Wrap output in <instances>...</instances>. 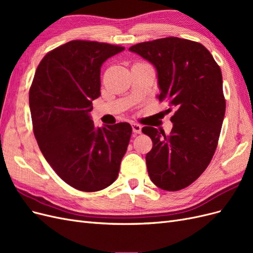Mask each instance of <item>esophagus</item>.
Masks as SVG:
<instances>
[{
	"label": "esophagus",
	"mask_w": 253,
	"mask_h": 253,
	"mask_svg": "<svg viewBox=\"0 0 253 253\" xmlns=\"http://www.w3.org/2000/svg\"><path fill=\"white\" fill-rule=\"evenodd\" d=\"M132 128L134 134H140L141 133V126L138 124H132Z\"/></svg>",
	"instance_id": "1"
}]
</instances>
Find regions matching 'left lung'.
Wrapping results in <instances>:
<instances>
[{"mask_svg":"<svg viewBox=\"0 0 253 253\" xmlns=\"http://www.w3.org/2000/svg\"><path fill=\"white\" fill-rule=\"evenodd\" d=\"M128 50L154 65L158 100L175 111L170 136L142 127L153 141L145 155L149 176L160 189L181 190L200 177L217 147L226 111L220 68L204 45L176 37L138 43Z\"/></svg>","mask_w":253,"mask_h":253,"instance_id":"obj_1","label":"left lung"}]
</instances>
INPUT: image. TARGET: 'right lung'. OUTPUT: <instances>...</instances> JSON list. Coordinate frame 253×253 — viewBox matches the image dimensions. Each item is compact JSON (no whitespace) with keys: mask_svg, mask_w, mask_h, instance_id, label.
I'll return each mask as SVG.
<instances>
[{"mask_svg":"<svg viewBox=\"0 0 253 253\" xmlns=\"http://www.w3.org/2000/svg\"><path fill=\"white\" fill-rule=\"evenodd\" d=\"M125 47L74 40L49 51L29 89L34 134L43 156L73 188L95 192L116 180L132 134L127 122L95 127L100 70Z\"/></svg>","mask_w":253,"mask_h":253,"instance_id":"obj_1","label":"right lung"}]
</instances>
